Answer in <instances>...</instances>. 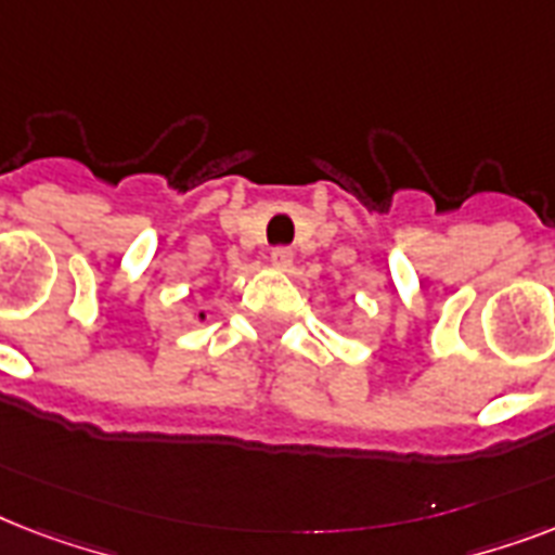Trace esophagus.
<instances>
[{
    "instance_id": "34e87169",
    "label": "esophagus",
    "mask_w": 555,
    "mask_h": 555,
    "mask_svg": "<svg viewBox=\"0 0 555 555\" xmlns=\"http://www.w3.org/2000/svg\"><path fill=\"white\" fill-rule=\"evenodd\" d=\"M270 261H273V268L291 270V264H294V253L287 250V247H276V250L270 253Z\"/></svg>"
}]
</instances>
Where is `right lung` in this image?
<instances>
[{
  "label": "right lung",
  "mask_w": 555,
  "mask_h": 555,
  "mask_svg": "<svg viewBox=\"0 0 555 555\" xmlns=\"http://www.w3.org/2000/svg\"><path fill=\"white\" fill-rule=\"evenodd\" d=\"M198 320H201V322H204V320H207V313H204V311H201V313H198Z\"/></svg>",
  "instance_id": "obj_1"
}]
</instances>
